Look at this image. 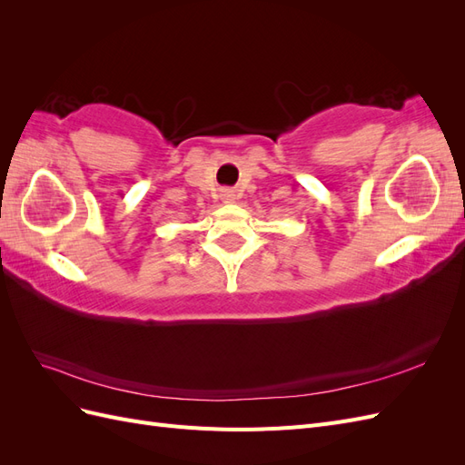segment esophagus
Instances as JSON below:
<instances>
[{"label":"esophagus","mask_w":465,"mask_h":465,"mask_svg":"<svg viewBox=\"0 0 465 465\" xmlns=\"http://www.w3.org/2000/svg\"><path fill=\"white\" fill-rule=\"evenodd\" d=\"M236 198H238V195H236L234 190H223V192H221V200H223L224 203H234Z\"/></svg>","instance_id":"34e87169"}]
</instances>
